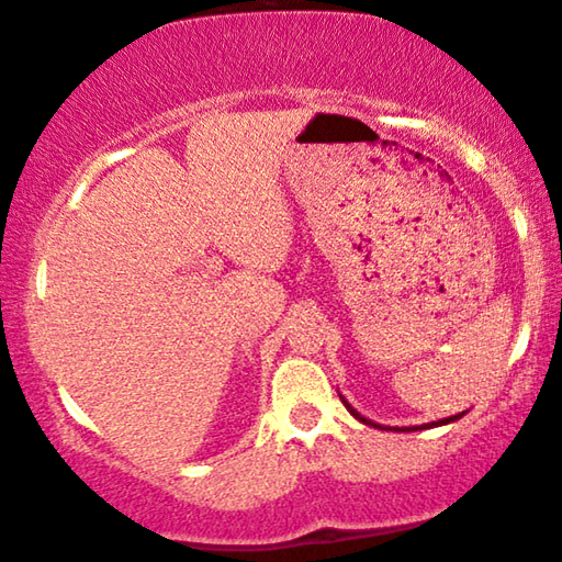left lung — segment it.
I'll return each instance as SVG.
<instances>
[{"label": "left lung", "instance_id": "obj_1", "mask_svg": "<svg viewBox=\"0 0 562 562\" xmlns=\"http://www.w3.org/2000/svg\"><path fill=\"white\" fill-rule=\"evenodd\" d=\"M338 397H341V394H338ZM341 402L346 405V409H349V413L357 417L359 423H363V425H371V428H382V430H402V432H409V430H423V428H438V425H448V423H456V420H461V417L465 415V413H458V415H450V417H442V420H438V423H428V425H415V428H384V425H379V423H374V420H369V417H363V415H359L357 409H353L349 402H346V397H341Z\"/></svg>", "mask_w": 562, "mask_h": 562}]
</instances>
